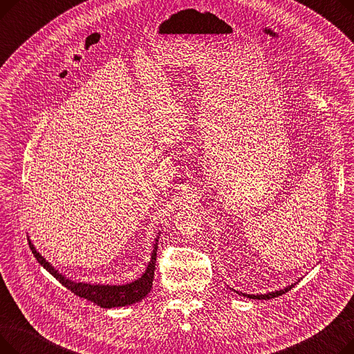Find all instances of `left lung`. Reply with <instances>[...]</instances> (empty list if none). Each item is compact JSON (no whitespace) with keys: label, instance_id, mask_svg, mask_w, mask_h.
<instances>
[{"label":"left lung","instance_id":"obj_1","mask_svg":"<svg viewBox=\"0 0 354 354\" xmlns=\"http://www.w3.org/2000/svg\"><path fill=\"white\" fill-rule=\"evenodd\" d=\"M297 283H299V281H297ZM297 283H294V284H291V286H288V287H286L283 290H277V291L267 292V294H247V292H241V291H235V290L234 291L236 294H239V295L247 297V299H252V300H270V299H274V297H278V295H283V294L288 292Z\"/></svg>","mask_w":354,"mask_h":354}]
</instances>
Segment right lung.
Masks as SVG:
<instances>
[{
	"label": "right lung",
	"mask_w": 354,
	"mask_h": 354,
	"mask_svg": "<svg viewBox=\"0 0 354 354\" xmlns=\"http://www.w3.org/2000/svg\"><path fill=\"white\" fill-rule=\"evenodd\" d=\"M158 241H159V235L155 239L151 261H149L145 272L138 278V280L127 284H122V286H109V284L103 286V284L73 281L70 278L64 277L62 272H59V270H55L47 259L35 250V247L32 245L30 239H28V244L34 257L37 258V261H39L55 278V280H59L66 288H68L76 295L82 297V299H86L103 308H113V307H124V306L135 304L143 300L145 297L151 292L153 275H155V266H156Z\"/></svg>",
	"instance_id": "obj_1"
}]
</instances>
